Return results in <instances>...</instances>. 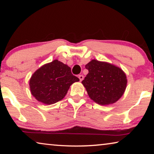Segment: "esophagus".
I'll return each mask as SVG.
<instances>
[{
  "mask_svg": "<svg viewBox=\"0 0 154 154\" xmlns=\"http://www.w3.org/2000/svg\"><path fill=\"white\" fill-rule=\"evenodd\" d=\"M79 80H80V82H82V81L83 79V75H79Z\"/></svg>",
  "mask_w": 154,
  "mask_h": 154,
  "instance_id": "34e87169",
  "label": "esophagus"
}]
</instances>
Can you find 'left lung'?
Instances as JSON below:
<instances>
[{
	"instance_id": "1",
	"label": "left lung",
	"mask_w": 154,
	"mask_h": 154,
	"mask_svg": "<svg viewBox=\"0 0 154 154\" xmlns=\"http://www.w3.org/2000/svg\"><path fill=\"white\" fill-rule=\"evenodd\" d=\"M88 74L82 81L90 98L101 105L116 103L126 88V76L121 69L92 60L85 65Z\"/></svg>"
}]
</instances>
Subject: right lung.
Here are the masks:
<instances>
[{
  "instance_id": "obj_1",
  "label": "right lung",
  "mask_w": 154,
  "mask_h": 154,
  "mask_svg": "<svg viewBox=\"0 0 154 154\" xmlns=\"http://www.w3.org/2000/svg\"><path fill=\"white\" fill-rule=\"evenodd\" d=\"M79 79L72 74L71 68L58 60L38 69L30 80L32 96L39 102L51 105L61 100L71 85Z\"/></svg>"
}]
</instances>
